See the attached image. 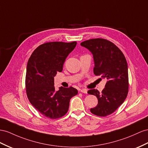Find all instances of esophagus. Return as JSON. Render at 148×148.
Returning a JSON list of instances; mask_svg holds the SVG:
<instances>
[{
	"mask_svg": "<svg viewBox=\"0 0 148 148\" xmlns=\"http://www.w3.org/2000/svg\"><path fill=\"white\" fill-rule=\"evenodd\" d=\"M79 91H80V92H82V93H86V94L88 90L86 89H81V90H79Z\"/></svg>",
	"mask_w": 148,
	"mask_h": 148,
	"instance_id": "34e87169",
	"label": "esophagus"
}]
</instances>
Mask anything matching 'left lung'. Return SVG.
<instances>
[{"label": "left lung", "instance_id": "8db88e82", "mask_svg": "<svg viewBox=\"0 0 148 148\" xmlns=\"http://www.w3.org/2000/svg\"><path fill=\"white\" fill-rule=\"evenodd\" d=\"M93 54L94 74L105 79V87L99 93L92 89L88 93L97 97V106L91 108L93 114L106 116L117 110L126 98L128 93V71L125 55L113 43L103 38H93L82 42Z\"/></svg>", "mask_w": 148, "mask_h": 148}]
</instances>
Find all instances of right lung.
I'll return each instance as SVG.
<instances>
[{
  "label": "right lung",
  "mask_w": 148,
  "mask_h": 148,
  "mask_svg": "<svg viewBox=\"0 0 148 148\" xmlns=\"http://www.w3.org/2000/svg\"><path fill=\"white\" fill-rule=\"evenodd\" d=\"M77 42L43 43L31 55L27 66L25 85L27 97L40 113L50 119L62 117L69 108L70 99L78 90L60 87L56 91L54 77L61 72L65 59L77 45Z\"/></svg>",
  "instance_id": "1"
}]
</instances>
